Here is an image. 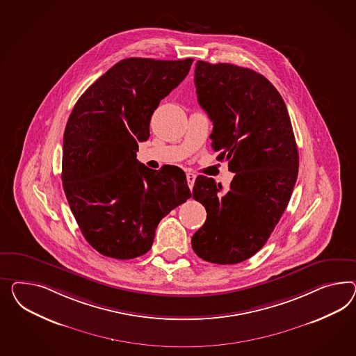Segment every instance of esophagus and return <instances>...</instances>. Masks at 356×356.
<instances>
[{
	"instance_id": "obj_1",
	"label": "esophagus",
	"mask_w": 356,
	"mask_h": 356,
	"mask_svg": "<svg viewBox=\"0 0 356 356\" xmlns=\"http://www.w3.org/2000/svg\"><path fill=\"white\" fill-rule=\"evenodd\" d=\"M186 181H188L189 188L193 189V186H194V181H195V175H193V173H188V175H186Z\"/></svg>"
}]
</instances>
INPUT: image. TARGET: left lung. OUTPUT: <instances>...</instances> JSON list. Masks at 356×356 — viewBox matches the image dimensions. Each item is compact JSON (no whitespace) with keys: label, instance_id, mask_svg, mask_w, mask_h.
<instances>
[{"label":"left lung","instance_id":"1","mask_svg":"<svg viewBox=\"0 0 356 356\" xmlns=\"http://www.w3.org/2000/svg\"><path fill=\"white\" fill-rule=\"evenodd\" d=\"M198 102L213 124L212 149L236 173L228 191L198 176L193 198L207 219L193 234L194 252L215 264H236L264 246L288 206L299 156L288 108L268 80L229 63H195Z\"/></svg>","mask_w":356,"mask_h":356}]
</instances>
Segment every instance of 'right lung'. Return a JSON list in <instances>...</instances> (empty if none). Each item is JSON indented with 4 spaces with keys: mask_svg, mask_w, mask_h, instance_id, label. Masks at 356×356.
<instances>
[{
    "mask_svg": "<svg viewBox=\"0 0 356 356\" xmlns=\"http://www.w3.org/2000/svg\"><path fill=\"white\" fill-rule=\"evenodd\" d=\"M192 63L123 59L88 88L68 118L63 189L84 238L105 257L146 254L159 221L192 197L184 171H154L136 159L154 110Z\"/></svg>",
    "mask_w": 356,
    "mask_h": 356,
    "instance_id": "add662e5",
    "label": "right lung"
}]
</instances>
